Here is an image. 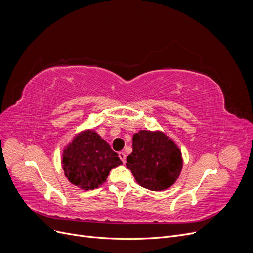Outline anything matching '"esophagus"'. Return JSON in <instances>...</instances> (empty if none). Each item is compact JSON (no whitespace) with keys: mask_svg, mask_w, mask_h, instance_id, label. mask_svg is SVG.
<instances>
[{"mask_svg":"<svg viewBox=\"0 0 253 253\" xmlns=\"http://www.w3.org/2000/svg\"><path fill=\"white\" fill-rule=\"evenodd\" d=\"M118 156H119V159L122 160V162L125 164V163H126V153H125V152H119V153H118Z\"/></svg>","mask_w":253,"mask_h":253,"instance_id":"obj_1","label":"esophagus"}]
</instances>
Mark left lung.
<instances>
[{
  "label": "left lung",
  "instance_id": "obj_1",
  "mask_svg": "<svg viewBox=\"0 0 253 253\" xmlns=\"http://www.w3.org/2000/svg\"><path fill=\"white\" fill-rule=\"evenodd\" d=\"M126 167L142 187L154 191L171 187L183 167L181 150L163 131L140 130L133 136Z\"/></svg>",
  "mask_w": 253,
  "mask_h": 253
}]
</instances>
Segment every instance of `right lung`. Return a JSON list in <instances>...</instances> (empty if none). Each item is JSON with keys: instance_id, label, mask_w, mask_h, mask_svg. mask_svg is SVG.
I'll list each match as a JSON object with an SVG mask.
<instances>
[{"instance_id": "1", "label": "right lung", "mask_w": 253, "mask_h": 253, "mask_svg": "<svg viewBox=\"0 0 253 253\" xmlns=\"http://www.w3.org/2000/svg\"><path fill=\"white\" fill-rule=\"evenodd\" d=\"M122 164L118 154L93 129L77 134L63 150L65 176L84 190L100 187L113 168Z\"/></svg>"}]
</instances>
